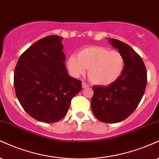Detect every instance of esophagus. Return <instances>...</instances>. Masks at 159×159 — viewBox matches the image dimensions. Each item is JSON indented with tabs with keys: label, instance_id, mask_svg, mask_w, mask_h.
Masks as SVG:
<instances>
[{
	"label": "esophagus",
	"instance_id": "34e87169",
	"mask_svg": "<svg viewBox=\"0 0 159 159\" xmlns=\"http://www.w3.org/2000/svg\"><path fill=\"white\" fill-rule=\"evenodd\" d=\"M82 85H83V89H85V88H87L88 86H89V85H87V84L85 83H84V82H83V83H82Z\"/></svg>",
	"mask_w": 159,
	"mask_h": 159
}]
</instances>
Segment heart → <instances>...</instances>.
I'll use <instances>...</instances> for the list:
<instances>
[{"mask_svg":"<svg viewBox=\"0 0 159 159\" xmlns=\"http://www.w3.org/2000/svg\"><path fill=\"white\" fill-rule=\"evenodd\" d=\"M67 66L73 76L83 75L86 68L92 83L107 86L115 83L122 75L125 68L124 56L117 50H110L100 46H91L70 55Z\"/></svg>","mask_w":159,"mask_h":159,"instance_id":"1","label":"heart"}]
</instances>
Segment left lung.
<instances>
[{"label": "left lung", "instance_id": "8db88e82", "mask_svg": "<svg viewBox=\"0 0 159 159\" xmlns=\"http://www.w3.org/2000/svg\"><path fill=\"white\" fill-rule=\"evenodd\" d=\"M109 42L124 56L125 68L120 77L107 86H93L91 101L94 116L104 123H118L135 111L147 85V70L140 56L126 43L115 39Z\"/></svg>", "mask_w": 159, "mask_h": 159}]
</instances>
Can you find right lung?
<instances>
[{"label":"right lung","mask_w":159,"mask_h":159,"mask_svg":"<svg viewBox=\"0 0 159 159\" xmlns=\"http://www.w3.org/2000/svg\"><path fill=\"white\" fill-rule=\"evenodd\" d=\"M62 37L37 41L18 59L14 87L23 109L35 120L54 123L65 117L70 101L82 89L80 80L68 74Z\"/></svg>","instance_id":"obj_1"}]
</instances>
